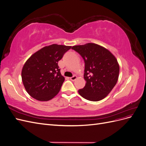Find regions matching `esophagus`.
I'll list each match as a JSON object with an SVG mask.
<instances>
[{"label":"esophagus","instance_id":"34e87169","mask_svg":"<svg viewBox=\"0 0 146 146\" xmlns=\"http://www.w3.org/2000/svg\"><path fill=\"white\" fill-rule=\"evenodd\" d=\"M77 78V77L76 76H74L73 77H70V80H72V81H74V80H76Z\"/></svg>","mask_w":146,"mask_h":146}]
</instances>
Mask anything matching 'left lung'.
<instances>
[{"label": "left lung", "mask_w": 146, "mask_h": 146, "mask_svg": "<svg viewBox=\"0 0 146 146\" xmlns=\"http://www.w3.org/2000/svg\"><path fill=\"white\" fill-rule=\"evenodd\" d=\"M85 61V86L78 90L83 98L97 102L104 99L117 82L119 65L116 57L107 48L94 43L74 46Z\"/></svg>", "instance_id": "obj_1"}]
</instances>
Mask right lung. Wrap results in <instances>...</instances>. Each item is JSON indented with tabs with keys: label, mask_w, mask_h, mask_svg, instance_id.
<instances>
[{
	"label": "right lung",
	"mask_w": 146,
	"mask_h": 146,
	"mask_svg": "<svg viewBox=\"0 0 146 146\" xmlns=\"http://www.w3.org/2000/svg\"><path fill=\"white\" fill-rule=\"evenodd\" d=\"M71 46L52 44L38 50L26 61L21 77L25 89L33 98L48 101L58 93L64 81L58 65Z\"/></svg>",
	"instance_id": "add662e5"
}]
</instances>
